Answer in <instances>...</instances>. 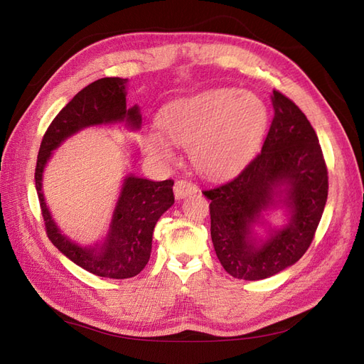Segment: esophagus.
<instances>
[{
    "instance_id": "esophagus-1",
    "label": "esophagus",
    "mask_w": 364,
    "mask_h": 364,
    "mask_svg": "<svg viewBox=\"0 0 364 364\" xmlns=\"http://www.w3.org/2000/svg\"><path fill=\"white\" fill-rule=\"evenodd\" d=\"M196 191H197V185L193 183L191 181L181 179V181H176L174 183V196L178 197V199H183V197L191 196Z\"/></svg>"
}]
</instances>
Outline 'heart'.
<instances>
[{
	"instance_id": "obj_1",
	"label": "heart",
	"mask_w": 364,
	"mask_h": 364,
	"mask_svg": "<svg viewBox=\"0 0 364 364\" xmlns=\"http://www.w3.org/2000/svg\"><path fill=\"white\" fill-rule=\"evenodd\" d=\"M267 126L266 102L235 87L209 90L173 102L161 117L165 136L188 147L194 167L209 178H223L245 167L259 149ZM146 146L158 159H173L161 132H149Z\"/></svg>"
}]
</instances>
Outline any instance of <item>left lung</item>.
<instances>
[{"instance_id": "left-lung-1", "label": "left lung", "mask_w": 364, "mask_h": 364, "mask_svg": "<svg viewBox=\"0 0 364 364\" xmlns=\"http://www.w3.org/2000/svg\"><path fill=\"white\" fill-rule=\"evenodd\" d=\"M273 119L261 151L234 179L202 191L211 214L217 258L230 277L258 281L302 258L310 247L328 197V170L310 121L274 90ZM284 204L289 223L267 240L251 234L262 210Z\"/></svg>"}]
</instances>
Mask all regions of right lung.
Segmentation results:
<instances>
[{
  "label": "right lung",
  "mask_w": 364,
  "mask_h": 364,
  "mask_svg": "<svg viewBox=\"0 0 364 364\" xmlns=\"http://www.w3.org/2000/svg\"><path fill=\"white\" fill-rule=\"evenodd\" d=\"M126 83L127 79L105 77L75 94L43 135L35 171L41 211L51 243L77 266L97 277L112 279L136 277L146 267L151 252L153 229L159 217L174 203V182L171 179L153 182L134 174L127 176L105 243L100 247H83L63 235L51 218L42 194V173L51 151L85 127L124 121L130 129H139L138 106H126Z\"/></svg>",
  "instance_id": "add662e5"
}]
</instances>
